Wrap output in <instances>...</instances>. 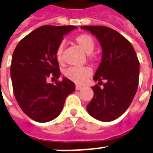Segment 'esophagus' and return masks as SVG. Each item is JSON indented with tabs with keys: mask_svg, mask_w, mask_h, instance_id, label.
Segmentation results:
<instances>
[{
	"mask_svg": "<svg viewBox=\"0 0 153 153\" xmlns=\"http://www.w3.org/2000/svg\"><path fill=\"white\" fill-rule=\"evenodd\" d=\"M75 88H76V90H79V89L82 88V87L79 86V85H76V86H75Z\"/></svg>",
	"mask_w": 153,
	"mask_h": 153,
	"instance_id": "obj_1",
	"label": "esophagus"
}]
</instances>
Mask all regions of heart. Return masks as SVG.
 <instances>
[{
	"label": "heart",
	"mask_w": 153,
	"mask_h": 153,
	"mask_svg": "<svg viewBox=\"0 0 153 153\" xmlns=\"http://www.w3.org/2000/svg\"><path fill=\"white\" fill-rule=\"evenodd\" d=\"M74 41L87 54H92L94 50V39L88 34H80L74 38ZM64 48L65 44L60 43L55 51V56L59 64L64 62ZM91 74L92 70L88 67H69L65 71V76L75 84H83Z\"/></svg>",
	"instance_id": "1"
}]
</instances>
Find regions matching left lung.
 <instances>
[{
    "label": "left lung",
    "mask_w": 153,
    "mask_h": 153,
    "mask_svg": "<svg viewBox=\"0 0 153 153\" xmlns=\"http://www.w3.org/2000/svg\"><path fill=\"white\" fill-rule=\"evenodd\" d=\"M102 46V61L94 79L103 88L93 86L94 97L87 105L88 114L98 120L113 121L124 113L136 94L139 80V61L128 39L113 29L102 25H84Z\"/></svg>",
    "instance_id": "1"
}]
</instances>
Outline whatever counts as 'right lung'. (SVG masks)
<instances>
[{
	"label": "right lung",
	"instance_id": "1",
	"mask_svg": "<svg viewBox=\"0 0 153 153\" xmlns=\"http://www.w3.org/2000/svg\"><path fill=\"white\" fill-rule=\"evenodd\" d=\"M75 28L40 26L21 39L14 51L10 66L14 95L22 111L35 121L46 123L58 117L67 96L75 89V84L66 78L55 84L46 81L49 77L60 76L55 51L64 36Z\"/></svg>",
	"mask_w": 153,
	"mask_h": 153
}]
</instances>
